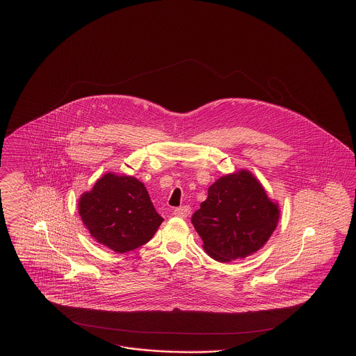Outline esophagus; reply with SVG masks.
<instances>
[{
	"mask_svg": "<svg viewBox=\"0 0 356 356\" xmlns=\"http://www.w3.org/2000/svg\"><path fill=\"white\" fill-rule=\"evenodd\" d=\"M191 213V207L189 205H183V207H179L173 211V215L177 216V218H186L188 215Z\"/></svg>",
	"mask_w": 356,
	"mask_h": 356,
	"instance_id": "esophagus-1",
	"label": "esophagus"
}]
</instances>
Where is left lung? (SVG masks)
Listing matches in <instances>:
<instances>
[{"instance_id": "1", "label": "left lung", "mask_w": 356, "mask_h": 356, "mask_svg": "<svg viewBox=\"0 0 356 356\" xmlns=\"http://www.w3.org/2000/svg\"><path fill=\"white\" fill-rule=\"evenodd\" d=\"M279 207L248 170L222 176L192 215L205 252L218 261L243 259L259 251L279 221Z\"/></svg>"}]
</instances>
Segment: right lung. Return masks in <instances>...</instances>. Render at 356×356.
Listing matches in <instances>:
<instances>
[{
  "label": "right lung",
  "mask_w": 356,
  "mask_h": 356,
  "mask_svg": "<svg viewBox=\"0 0 356 356\" xmlns=\"http://www.w3.org/2000/svg\"><path fill=\"white\" fill-rule=\"evenodd\" d=\"M79 213L93 238L118 254L148 243L164 220L141 181L115 173L104 175L83 193Z\"/></svg>",
  "instance_id": "right-lung-1"
}]
</instances>
